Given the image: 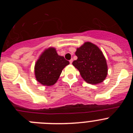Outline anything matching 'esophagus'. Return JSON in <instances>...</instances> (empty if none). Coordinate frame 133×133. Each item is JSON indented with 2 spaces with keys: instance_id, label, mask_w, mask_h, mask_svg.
I'll list each match as a JSON object with an SVG mask.
<instances>
[{
  "instance_id": "esophagus-1",
  "label": "esophagus",
  "mask_w": 133,
  "mask_h": 133,
  "mask_svg": "<svg viewBox=\"0 0 133 133\" xmlns=\"http://www.w3.org/2000/svg\"><path fill=\"white\" fill-rule=\"evenodd\" d=\"M72 61H73V60H72V59L70 60V61H69V62H70V64H72Z\"/></svg>"
}]
</instances>
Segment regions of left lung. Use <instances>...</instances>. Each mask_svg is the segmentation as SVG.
<instances>
[{
    "instance_id": "8db88e82",
    "label": "left lung",
    "mask_w": 133,
    "mask_h": 133,
    "mask_svg": "<svg viewBox=\"0 0 133 133\" xmlns=\"http://www.w3.org/2000/svg\"><path fill=\"white\" fill-rule=\"evenodd\" d=\"M75 55L78 58L73 61L72 65L87 83L97 84L104 81L108 74L107 63L103 52L96 44L85 42L77 48Z\"/></svg>"
}]
</instances>
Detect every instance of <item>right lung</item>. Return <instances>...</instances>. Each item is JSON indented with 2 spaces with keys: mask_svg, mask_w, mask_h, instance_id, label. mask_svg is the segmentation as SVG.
<instances>
[{
  "mask_svg": "<svg viewBox=\"0 0 133 133\" xmlns=\"http://www.w3.org/2000/svg\"><path fill=\"white\" fill-rule=\"evenodd\" d=\"M69 62L58 55L54 47L46 49L35 65L36 80L44 86H52L58 81L61 72Z\"/></svg>",
  "mask_w": 133,
  "mask_h": 133,
  "instance_id": "1",
  "label": "right lung"
}]
</instances>
